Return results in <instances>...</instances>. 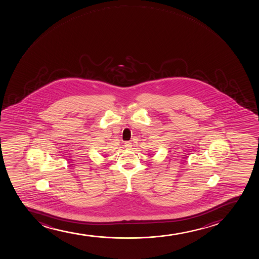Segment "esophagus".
Segmentation results:
<instances>
[{"label":"esophagus","mask_w":259,"mask_h":259,"mask_svg":"<svg viewBox=\"0 0 259 259\" xmlns=\"http://www.w3.org/2000/svg\"><path fill=\"white\" fill-rule=\"evenodd\" d=\"M124 147L127 149H131V147H132V143H131V142H125Z\"/></svg>","instance_id":"esophagus-1"}]
</instances>
